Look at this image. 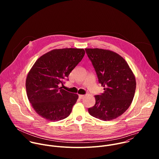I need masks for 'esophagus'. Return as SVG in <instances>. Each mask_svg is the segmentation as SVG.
Segmentation results:
<instances>
[{
    "instance_id": "1",
    "label": "esophagus",
    "mask_w": 159,
    "mask_h": 159,
    "mask_svg": "<svg viewBox=\"0 0 159 159\" xmlns=\"http://www.w3.org/2000/svg\"><path fill=\"white\" fill-rule=\"evenodd\" d=\"M79 98H80V99H83V98H84V95L79 94Z\"/></svg>"
}]
</instances>
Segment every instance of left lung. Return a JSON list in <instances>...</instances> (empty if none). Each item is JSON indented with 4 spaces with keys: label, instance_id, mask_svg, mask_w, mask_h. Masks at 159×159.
<instances>
[{
    "label": "left lung",
    "instance_id": "1",
    "mask_svg": "<svg viewBox=\"0 0 159 159\" xmlns=\"http://www.w3.org/2000/svg\"><path fill=\"white\" fill-rule=\"evenodd\" d=\"M94 67L104 93L94 96L96 104L88 109L89 114L102 121H111L130 106L136 89L135 76L126 61L109 50L85 48Z\"/></svg>",
    "mask_w": 159,
    "mask_h": 159
}]
</instances>
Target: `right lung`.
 <instances>
[{"label":"right lung","mask_w":159,"mask_h":159,"mask_svg":"<svg viewBox=\"0 0 159 159\" xmlns=\"http://www.w3.org/2000/svg\"><path fill=\"white\" fill-rule=\"evenodd\" d=\"M85 55L82 48L51 50L41 56L26 80L29 101L37 114L51 121L67 118L79 96L62 89L59 84L69 77Z\"/></svg>","instance_id":"obj_1"}]
</instances>
